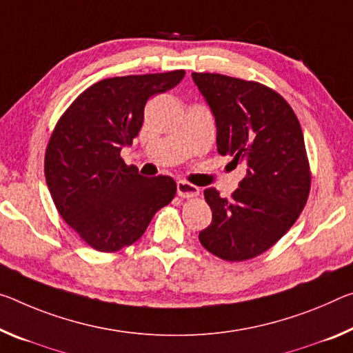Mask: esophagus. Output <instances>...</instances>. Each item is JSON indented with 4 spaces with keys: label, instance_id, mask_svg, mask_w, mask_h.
<instances>
[{
    "label": "esophagus",
    "instance_id": "esophagus-1",
    "mask_svg": "<svg viewBox=\"0 0 353 353\" xmlns=\"http://www.w3.org/2000/svg\"><path fill=\"white\" fill-rule=\"evenodd\" d=\"M177 194L181 198H196L199 194V188L196 185H193V183L185 182V181H179L177 182Z\"/></svg>",
    "mask_w": 353,
    "mask_h": 353
}]
</instances>
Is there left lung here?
<instances>
[{
    "label": "left lung",
    "instance_id": "obj_1",
    "mask_svg": "<svg viewBox=\"0 0 353 353\" xmlns=\"http://www.w3.org/2000/svg\"><path fill=\"white\" fill-rule=\"evenodd\" d=\"M216 124V150L247 166L231 198L205 188L212 223L199 242L223 261L253 259L286 234L311 190L300 122L283 96L262 83L221 74H192Z\"/></svg>",
    "mask_w": 353,
    "mask_h": 353
}]
</instances>
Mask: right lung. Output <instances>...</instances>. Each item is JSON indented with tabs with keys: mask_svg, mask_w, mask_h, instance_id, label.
Segmentation results:
<instances>
[{
	"mask_svg": "<svg viewBox=\"0 0 353 353\" xmlns=\"http://www.w3.org/2000/svg\"><path fill=\"white\" fill-rule=\"evenodd\" d=\"M185 70L105 78L59 117L47 144V185L64 221L89 247L113 253L135 243L157 210L176 196L170 176L144 177L121 157L141 130L144 106Z\"/></svg>",
	"mask_w": 353,
	"mask_h": 353,
	"instance_id": "1",
	"label": "right lung"
}]
</instances>
